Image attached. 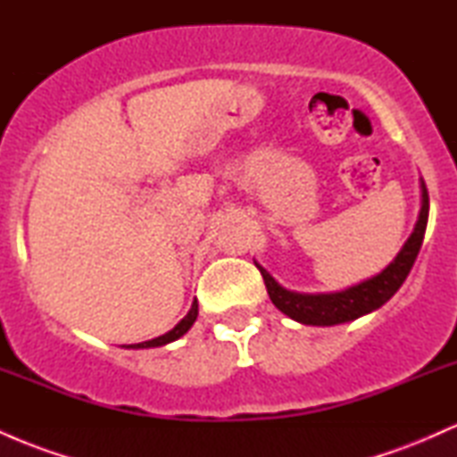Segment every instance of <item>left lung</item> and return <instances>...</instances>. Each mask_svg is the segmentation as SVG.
Instances as JSON below:
<instances>
[{"label": "left lung", "mask_w": 457, "mask_h": 457, "mask_svg": "<svg viewBox=\"0 0 457 457\" xmlns=\"http://www.w3.org/2000/svg\"><path fill=\"white\" fill-rule=\"evenodd\" d=\"M428 214L429 195L426 182L421 180V211H419L417 225H414L411 238L402 246L400 253L395 255V260L380 275L356 283V286L342 292L305 295V292L287 290V287H283L281 283L275 281V277L269 270L262 269L258 262H255L262 277H264L266 290H269L272 305L279 309L281 313H286L287 318L296 320L301 324H309V327H333V324L353 322V320L365 316V313L376 312L406 281L408 272H411L414 260L419 255V249L423 245V236H426L428 228Z\"/></svg>", "instance_id": "8db88e82"}]
</instances>
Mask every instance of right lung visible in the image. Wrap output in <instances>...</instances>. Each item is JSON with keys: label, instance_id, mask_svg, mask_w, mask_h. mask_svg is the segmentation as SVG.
<instances>
[{"label": "right lung", "instance_id": "1", "mask_svg": "<svg viewBox=\"0 0 457 457\" xmlns=\"http://www.w3.org/2000/svg\"><path fill=\"white\" fill-rule=\"evenodd\" d=\"M195 320H197V301H193V305H191V309H188L187 316L182 318L180 322H178L176 327L170 330V333L161 335V337L150 339V342L130 344V345H127V348H133V350H139V348H159V345H165V344H170V342H176V339H180L182 335H185L187 330L193 327V322H195Z\"/></svg>", "mask_w": 457, "mask_h": 457}]
</instances>
